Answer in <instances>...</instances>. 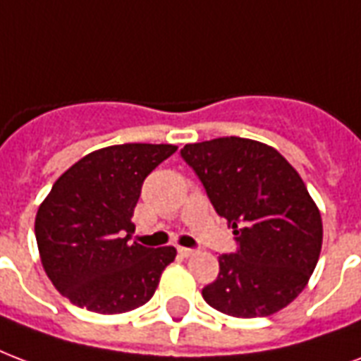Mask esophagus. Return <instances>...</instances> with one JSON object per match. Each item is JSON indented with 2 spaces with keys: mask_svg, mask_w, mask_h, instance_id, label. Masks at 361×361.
Listing matches in <instances>:
<instances>
[{
  "mask_svg": "<svg viewBox=\"0 0 361 361\" xmlns=\"http://www.w3.org/2000/svg\"><path fill=\"white\" fill-rule=\"evenodd\" d=\"M178 253L183 255V257H192V255L196 253V249H190V247H178Z\"/></svg>",
  "mask_w": 361,
  "mask_h": 361,
  "instance_id": "esophagus-1",
  "label": "esophagus"
}]
</instances>
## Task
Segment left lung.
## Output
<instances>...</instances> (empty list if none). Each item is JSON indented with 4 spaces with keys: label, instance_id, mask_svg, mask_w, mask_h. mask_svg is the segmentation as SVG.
Instances as JSON below:
<instances>
[{
    "label": "left lung",
    "instance_id": "1",
    "mask_svg": "<svg viewBox=\"0 0 361 361\" xmlns=\"http://www.w3.org/2000/svg\"><path fill=\"white\" fill-rule=\"evenodd\" d=\"M180 156L234 230L238 251L219 257L205 302L234 318H264L306 287L322 251V216L280 152L251 139L186 145Z\"/></svg>",
    "mask_w": 361,
    "mask_h": 361
}]
</instances>
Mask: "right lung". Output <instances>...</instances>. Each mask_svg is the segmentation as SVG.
I'll return each instance as SVG.
<instances>
[{"label": "right lung", "mask_w": 361, "mask_h": 361, "mask_svg": "<svg viewBox=\"0 0 361 361\" xmlns=\"http://www.w3.org/2000/svg\"><path fill=\"white\" fill-rule=\"evenodd\" d=\"M177 152L173 145H116L81 158L53 184L36 215L49 280L70 302L121 314L152 299L177 249L129 243L145 178Z\"/></svg>", "instance_id": "obj_1"}]
</instances>
